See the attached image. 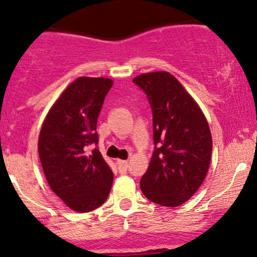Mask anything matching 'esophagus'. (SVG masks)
Listing matches in <instances>:
<instances>
[{
    "label": "esophagus",
    "mask_w": 257,
    "mask_h": 257,
    "mask_svg": "<svg viewBox=\"0 0 257 257\" xmlns=\"http://www.w3.org/2000/svg\"><path fill=\"white\" fill-rule=\"evenodd\" d=\"M117 166H118V170H119L120 173H125L126 168H128V161L117 160Z\"/></svg>",
    "instance_id": "34e87169"
}]
</instances>
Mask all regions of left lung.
I'll return each mask as SVG.
<instances>
[{
    "mask_svg": "<svg viewBox=\"0 0 257 257\" xmlns=\"http://www.w3.org/2000/svg\"><path fill=\"white\" fill-rule=\"evenodd\" d=\"M133 81L150 101L157 145L140 188L155 204L179 206L196 193L207 176L212 154L207 119L171 73H144Z\"/></svg>",
    "mask_w": 257,
    "mask_h": 257,
    "instance_id": "1",
    "label": "left lung"
}]
</instances>
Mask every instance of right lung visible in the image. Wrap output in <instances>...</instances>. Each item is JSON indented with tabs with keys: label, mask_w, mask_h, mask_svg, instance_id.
Listing matches in <instances>:
<instances>
[{
	"label": "right lung",
	"mask_w": 257,
	"mask_h": 257,
	"mask_svg": "<svg viewBox=\"0 0 257 257\" xmlns=\"http://www.w3.org/2000/svg\"><path fill=\"white\" fill-rule=\"evenodd\" d=\"M113 80L79 77L47 112L39 135V156L50 188L70 210L89 212L103 204L113 173L97 149V118Z\"/></svg>",
	"instance_id": "right-lung-1"
}]
</instances>
